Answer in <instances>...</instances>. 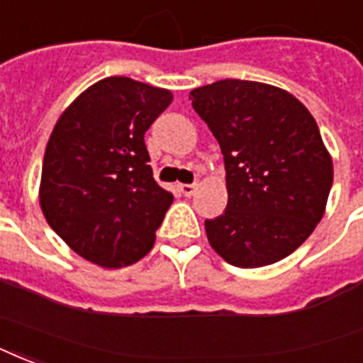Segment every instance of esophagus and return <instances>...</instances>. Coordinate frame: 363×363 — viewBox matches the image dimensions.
<instances>
[{
  "instance_id": "34e87169",
  "label": "esophagus",
  "mask_w": 363,
  "mask_h": 363,
  "mask_svg": "<svg viewBox=\"0 0 363 363\" xmlns=\"http://www.w3.org/2000/svg\"><path fill=\"white\" fill-rule=\"evenodd\" d=\"M178 189L182 191V195H185V197H191L193 193H195V189H197V184H179Z\"/></svg>"
}]
</instances>
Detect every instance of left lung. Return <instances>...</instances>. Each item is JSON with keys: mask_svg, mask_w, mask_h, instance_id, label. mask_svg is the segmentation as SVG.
Wrapping results in <instances>:
<instances>
[{"mask_svg": "<svg viewBox=\"0 0 363 363\" xmlns=\"http://www.w3.org/2000/svg\"><path fill=\"white\" fill-rule=\"evenodd\" d=\"M220 143L228 206L206 220L208 243L237 268H262L295 252L323 218L333 160L295 95L269 84L220 80L189 94Z\"/></svg>", "mask_w": 363, "mask_h": 363, "instance_id": "1", "label": "left lung"}]
</instances>
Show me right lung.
Wrapping results in <instances>:
<instances>
[{
  "mask_svg": "<svg viewBox=\"0 0 363 363\" xmlns=\"http://www.w3.org/2000/svg\"><path fill=\"white\" fill-rule=\"evenodd\" d=\"M170 89L111 76L84 89L57 120L43 155L40 206L76 255L101 268L138 262L174 195L152 178L143 135Z\"/></svg>",
  "mask_w": 363,
  "mask_h": 363,
  "instance_id": "add662e5",
  "label": "right lung"
}]
</instances>
